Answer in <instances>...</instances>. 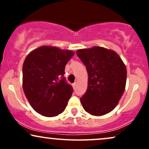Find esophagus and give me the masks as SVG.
<instances>
[{
  "mask_svg": "<svg viewBox=\"0 0 149 149\" xmlns=\"http://www.w3.org/2000/svg\"><path fill=\"white\" fill-rule=\"evenodd\" d=\"M76 84H77V83H76V82H75V83H73V88H76Z\"/></svg>",
  "mask_w": 149,
  "mask_h": 149,
  "instance_id": "1",
  "label": "esophagus"
}]
</instances>
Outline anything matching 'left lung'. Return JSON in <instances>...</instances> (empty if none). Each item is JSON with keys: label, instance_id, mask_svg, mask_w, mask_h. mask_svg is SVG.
<instances>
[{"label": "left lung", "instance_id": "obj_1", "mask_svg": "<svg viewBox=\"0 0 149 149\" xmlns=\"http://www.w3.org/2000/svg\"><path fill=\"white\" fill-rule=\"evenodd\" d=\"M76 54L88 74V89L80 97L83 109L97 116L111 112L125 88L127 69L123 61L116 52L98 46L78 49Z\"/></svg>", "mask_w": 149, "mask_h": 149}]
</instances>
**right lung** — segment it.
Listing matches in <instances>:
<instances>
[{"mask_svg": "<svg viewBox=\"0 0 149 149\" xmlns=\"http://www.w3.org/2000/svg\"><path fill=\"white\" fill-rule=\"evenodd\" d=\"M74 52L41 46L30 52L22 67L23 90L32 108L42 116L62 113L73 93L64 77L65 66Z\"/></svg>", "mask_w": 149, "mask_h": 149, "instance_id": "add662e5", "label": "right lung"}]
</instances>
